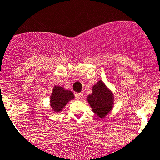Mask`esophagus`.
<instances>
[{
	"label": "esophagus",
	"mask_w": 160,
	"mask_h": 160,
	"mask_svg": "<svg viewBox=\"0 0 160 160\" xmlns=\"http://www.w3.org/2000/svg\"><path fill=\"white\" fill-rule=\"evenodd\" d=\"M76 98L78 99H82L83 98V92H80V93L76 94Z\"/></svg>",
	"instance_id": "obj_1"
}]
</instances>
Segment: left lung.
<instances>
[{"mask_svg": "<svg viewBox=\"0 0 160 160\" xmlns=\"http://www.w3.org/2000/svg\"><path fill=\"white\" fill-rule=\"evenodd\" d=\"M89 105L98 116L104 118L112 110L113 96L102 81L98 82L92 87V94L87 97Z\"/></svg>", "mask_w": 160, "mask_h": 160, "instance_id": "1", "label": "left lung"}]
</instances>
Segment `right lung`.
Instances as JSON below:
<instances>
[{
  "instance_id": "1",
  "label": "right lung",
  "mask_w": 160,
  "mask_h": 160,
  "mask_svg": "<svg viewBox=\"0 0 160 160\" xmlns=\"http://www.w3.org/2000/svg\"><path fill=\"white\" fill-rule=\"evenodd\" d=\"M74 98L73 92L65 90L61 87H54L51 96V106L55 112H60L66 106L68 102Z\"/></svg>"
}]
</instances>
